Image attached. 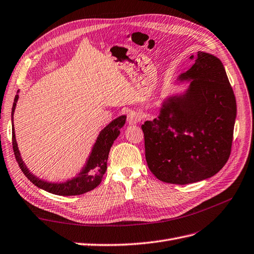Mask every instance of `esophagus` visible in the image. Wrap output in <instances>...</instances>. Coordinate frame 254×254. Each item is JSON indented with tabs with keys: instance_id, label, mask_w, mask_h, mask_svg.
I'll return each mask as SVG.
<instances>
[{
	"instance_id": "1",
	"label": "esophagus",
	"mask_w": 254,
	"mask_h": 254,
	"mask_svg": "<svg viewBox=\"0 0 254 254\" xmlns=\"http://www.w3.org/2000/svg\"><path fill=\"white\" fill-rule=\"evenodd\" d=\"M127 122H128L129 125H135V124H137V123L140 122L139 114H137L134 111L129 112L128 115H127Z\"/></svg>"
}]
</instances>
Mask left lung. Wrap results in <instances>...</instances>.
<instances>
[{
  "label": "left lung",
  "mask_w": 254,
  "mask_h": 254,
  "mask_svg": "<svg viewBox=\"0 0 254 254\" xmlns=\"http://www.w3.org/2000/svg\"><path fill=\"white\" fill-rule=\"evenodd\" d=\"M178 80L190 81L189 88L167 97L158 118L146 121L142 130L150 172L163 182L189 184L210 178L227 163L236 101L224 64L212 54L198 52Z\"/></svg>",
  "instance_id": "1"
}]
</instances>
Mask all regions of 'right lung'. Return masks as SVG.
Returning <instances> with one entry per match:
<instances>
[{"mask_svg": "<svg viewBox=\"0 0 254 254\" xmlns=\"http://www.w3.org/2000/svg\"><path fill=\"white\" fill-rule=\"evenodd\" d=\"M19 95L14 97L12 110H11V122H12V148L16 157L17 162L27 179L33 182L36 187L40 188L49 193L60 195V196H75L81 195L95 189L101 183L103 177L107 171V160H108L109 151L113 142L120 134V129L124 126L126 122V115H121L118 119L109 123L101 132H99L97 139L93 145V148L84 165L77 176L72 179H68L65 182H48L38 178L28 171L25 163L23 162L18 144L16 141V134H14L13 128V113L16 109Z\"/></svg>", "mask_w": 254, "mask_h": 254, "instance_id": "1", "label": "right lung"}]
</instances>
